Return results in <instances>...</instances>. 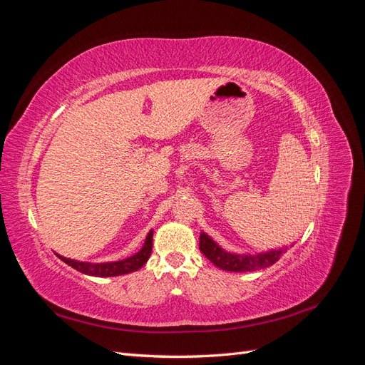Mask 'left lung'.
Wrapping results in <instances>:
<instances>
[{"mask_svg": "<svg viewBox=\"0 0 365 365\" xmlns=\"http://www.w3.org/2000/svg\"><path fill=\"white\" fill-rule=\"evenodd\" d=\"M200 250L204 256L212 262L219 269L230 272H247V271H259L271 267L279 260L283 250H272L268 252L257 254V256H237V254H230L219 248L215 242L207 235L200 236Z\"/></svg>", "mask_w": 365, "mask_h": 365, "instance_id": "obj_1", "label": "left lung"}]
</instances>
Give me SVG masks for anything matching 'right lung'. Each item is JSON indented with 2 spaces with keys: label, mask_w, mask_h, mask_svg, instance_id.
<instances>
[{
  "label": "right lung",
  "mask_w": 365,
  "mask_h": 365,
  "mask_svg": "<svg viewBox=\"0 0 365 365\" xmlns=\"http://www.w3.org/2000/svg\"><path fill=\"white\" fill-rule=\"evenodd\" d=\"M150 252H152V235L148 236L145 247H143L135 256L128 257L125 260L111 262V263H88V262L70 260L65 257H62V260L65 263H68L74 269L88 275H94V277H117V275L138 271L150 257Z\"/></svg>",
  "instance_id": "add662e5"
}]
</instances>
